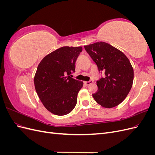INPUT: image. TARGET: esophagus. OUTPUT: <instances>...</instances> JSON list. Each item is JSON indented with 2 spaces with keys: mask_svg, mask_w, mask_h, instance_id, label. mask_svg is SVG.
I'll use <instances>...</instances> for the list:
<instances>
[{
  "mask_svg": "<svg viewBox=\"0 0 155 155\" xmlns=\"http://www.w3.org/2000/svg\"><path fill=\"white\" fill-rule=\"evenodd\" d=\"M93 83H94V81H92V80H91V81H85V82H84V83H85L87 86L90 85L91 84H92Z\"/></svg>",
  "mask_w": 155,
  "mask_h": 155,
  "instance_id": "34e87169",
  "label": "esophagus"
}]
</instances>
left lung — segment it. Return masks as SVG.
I'll use <instances>...</instances> for the list:
<instances>
[{
    "label": "left lung",
    "instance_id": "1",
    "mask_svg": "<svg viewBox=\"0 0 155 155\" xmlns=\"http://www.w3.org/2000/svg\"><path fill=\"white\" fill-rule=\"evenodd\" d=\"M84 47L99 72L105 73L104 77L96 82L98 90L93 97L105 108L118 105L128 95L133 83L134 71L129 59L122 51L105 42Z\"/></svg>",
    "mask_w": 155,
    "mask_h": 155
}]
</instances>
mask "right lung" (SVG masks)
I'll list each match as a JSON object with an SVG mask.
<instances>
[{"instance_id":"right-lung-1","label":"right lung","mask_w":155,"mask_h":155,"mask_svg":"<svg viewBox=\"0 0 155 155\" xmlns=\"http://www.w3.org/2000/svg\"><path fill=\"white\" fill-rule=\"evenodd\" d=\"M81 46H63L49 54L38 65L34 78L36 92L43 105L51 113L63 116L76 107L83 83L70 76L82 51Z\"/></svg>"}]
</instances>
